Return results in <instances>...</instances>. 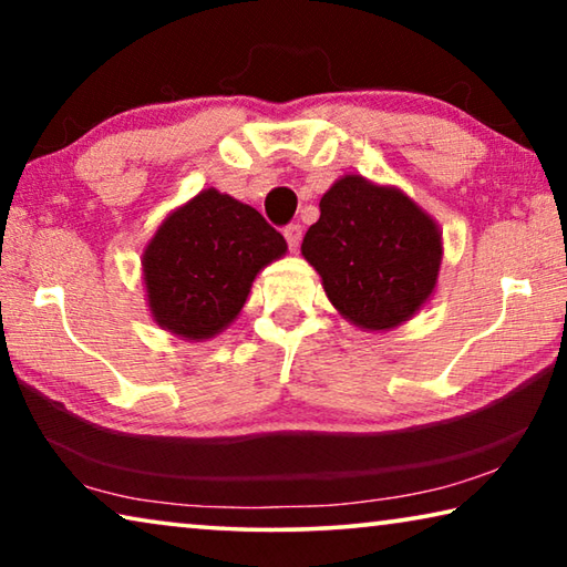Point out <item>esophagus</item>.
Returning <instances> with one entry per match:
<instances>
[{
  "label": "esophagus",
  "instance_id": "34e87169",
  "mask_svg": "<svg viewBox=\"0 0 567 567\" xmlns=\"http://www.w3.org/2000/svg\"><path fill=\"white\" fill-rule=\"evenodd\" d=\"M285 239L287 245H290V249H297L302 243V227L300 225H287L285 227Z\"/></svg>",
  "mask_w": 567,
  "mask_h": 567
}]
</instances>
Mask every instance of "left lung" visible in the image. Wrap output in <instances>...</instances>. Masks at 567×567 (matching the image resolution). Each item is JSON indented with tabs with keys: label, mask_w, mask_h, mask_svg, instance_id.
Instances as JSON below:
<instances>
[{
	"label": "left lung",
	"mask_w": 567,
	"mask_h": 567,
	"mask_svg": "<svg viewBox=\"0 0 567 567\" xmlns=\"http://www.w3.org/2000/svg\"><path fill=\"white\" fill-rule=\"evenodd\" d=\"M302 255L344 320L392 330L433 295L443 233L402 189L344 175L322 195Z\"/></svg>",
	"instance_id": "8db88e82"
}]
</instances>
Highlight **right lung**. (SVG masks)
<instances>
[{"label": "right lung", "mask_w": 567, "mask_h": 567, "mask_svg": "<svg viewBox=\"0 0 567 567\" xmlns=\"http://www.w3.org/2000/svg\"><path fill=\"white\" fill-rule=\"evenodd\" d=\"M285 252V237L255 207L203 189L159 225L142 255L152 318L185 340L215 338L243 310L257 272Z\"/></svg>", "instance_id": "add662e5"}]
</instances>
